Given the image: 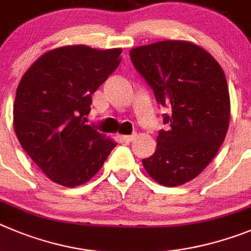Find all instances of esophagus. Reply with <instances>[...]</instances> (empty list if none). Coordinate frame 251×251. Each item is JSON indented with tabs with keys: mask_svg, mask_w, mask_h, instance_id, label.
Listing matches in <instances>:
<instances>
[{
	"mask_svg": "<svg viewBox=\"0 0 251 251\" xmlns=\"http://www.w3.org/2000/svg\"><path fill=\"white\" fill-rule=\"evenodd\" d=\"M135 136H136V135H135V134L125 135V136H121V140H123V141H125V142H131V141H132V140H134Z\"/></svg>",
	"mask_w": 251,
	"mask_h": 251,
	"instance_id": "34e87169",
	"label": "esophagus"
}]
</instances>
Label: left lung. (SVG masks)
I'll return each mask as SVG.
<instances>
[{"instance_id":"obj_1","label":"left lung","mask_w":251,"mask_h":251,"mask_svg":"<svg viewBox=\"0 0 251 251\" xmlns=\"http://www.w3.org/2000/svg\"><path fill=\"white\" fill-rule=\"evenodd\" d=\"M132 65L153 91L164 114L156 151L142 165L165 186L195 179L215 157L230 121L224 71L201 47L186 41H160L130 51Z\"/></svg>"}]
</instances>
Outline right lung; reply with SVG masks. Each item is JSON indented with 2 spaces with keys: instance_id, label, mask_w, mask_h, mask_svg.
<instances>
[{
  "instance_id": "obj_1",
  "label": "right lung",
  "mask_w": 251,
  "mask_h": 251,
  "mask_svg": "<svg viewBox=\"0 0 251 251\" xmlns=\"http://www.w3.org/2000/svg\"><path fill=\"white\" fill-rule=\"evenodd\" d=\"M121 49L78 45L49 51L27 70L13 105L22 149L49 179L74 187L102 168L114 141L86 125L91 95L120 64Z\"/></svg>"
}]
</instances>
